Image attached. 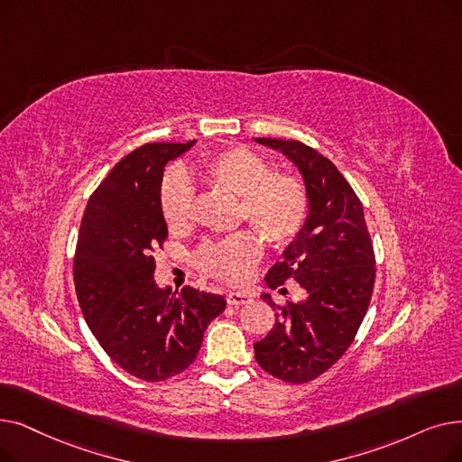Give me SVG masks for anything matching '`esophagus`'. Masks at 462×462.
I'll use <instances>...</instances> for the list:
<instances>
[{
    "mask_svg": "<svg viewBox=\"0 0 462 462\" xmlns=\"http://www.w3.org/2000/svg\"><path fill=\"white\" fill-rule=\"evenodd\" d=\"M226 302H228V306H234V308L245 306V304L251 302V294H247V292H228Z\"/></svg>",
    "mask_w": 462,
    "mask_h": 462,
    "instance_id": "obj_1",
    "label": "esophagus"
}]
</instances>
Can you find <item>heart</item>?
<instances>
[{
    "mask_svg": "<svg viewBox=\"0 0 462 462\" xmlns=\"http://www.w3.org/2000/svg\"><path fill=\"white\" fill-rule=\"evenodd\" d=\"M202 179L237 196L239 220H245L266 242L283 249L302 234L310 217V192L296 173L272 170L270 160L247 147H230L202 162ZM160 215L170 232L181 234L192 223L194 189L181 170L166 175L160 189ZM263 247L251 232L211 239L198 251V266L206 275L237 285L249 279Z\"/></svg>",
    "mask_w": 462,
    "mask_h": 462,
    "instance_id": "heart-1",
    "label": "heart"
}]
</instances>
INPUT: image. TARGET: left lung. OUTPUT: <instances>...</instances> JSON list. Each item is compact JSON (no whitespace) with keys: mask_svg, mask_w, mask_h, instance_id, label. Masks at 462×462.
Instances as JSON below:
<instances>
[{"mask_svg":"<svg viewBox=\"0 0 462 462\" xmlns=\"http://www.w3.org/2000/svg\"><path fill=\"white\" fill-rule=\"evenodd\" d=\"M254 142L291 158L310 192L302 234L266 273L270 289L294 279L308 296L300 304L277 306L263 294L277 320L254 344V358L281 381L308 383L337 363L363 323L375 281L374 245L363 204L327 156L296 139L254 137Z\"/></svg>","mask_w":462,"mask_h":462,"instance_id":"1","label":"left lung"}]
</instances>
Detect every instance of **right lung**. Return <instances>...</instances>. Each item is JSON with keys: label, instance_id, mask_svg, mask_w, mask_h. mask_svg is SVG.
I'll use <instances>...</instances> for the list:
<instances>
[{"label": "right lung", "instance_id": "obj_1", "mask_svg": "<svg viewBox=\"0 0 462 462\" xmlns=\"http://www.w3.org/2000/svg\"><path fill=\"white\" fill-rule=\"evenodd\" d=\"M194 145L147 143L126 154L92 192L79 230L73 281L92 334L115 363L143 381L185 372L226 300L154 283V251L168 228L160 215L164 166Z\"/></svg>", "mask_w": 462, "mask_h": 462}]
</instances>
